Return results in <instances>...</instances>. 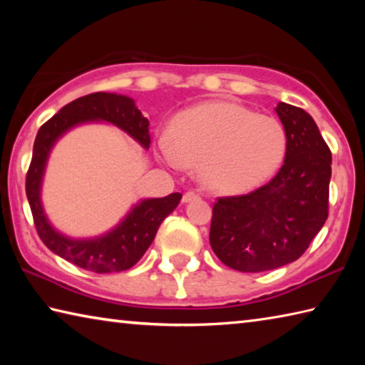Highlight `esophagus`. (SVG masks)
Returning <instances> with one entry per match:
<instances>
[{
  "label": "esophagus",
  "instance_id": "34e87169",
  "mask_svg": "<svg viewBox=\"0 0 365 365\" xmlns=\"http://www.w3.org/2000/svg\"><path fill=\"white\" fill-rule=\"evenodd\" d=\"M196 197H200V195L196 193V191H193V190H190V191H187V193L183 195V197H182V201L183 202H188V201H191V200H196Z\"/></svg>",
  "mask_w": 365,
  "mask_h": 365
}]
</instances>
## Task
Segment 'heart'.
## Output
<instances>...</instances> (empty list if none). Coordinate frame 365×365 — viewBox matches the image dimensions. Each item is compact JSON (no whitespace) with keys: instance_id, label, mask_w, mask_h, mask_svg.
<instances>
[{"instance_id":"heart-1","label":"heart","mask_w":365,"mask_h":365,"mask_svg":"<svg viewBox=\"0 0 365 365\" xmlns=\"http://www.w3.org/2000/svg\"><path fill=\"white\" fill-rule=\"evenodd\" d=\"M169 163L197 165V177L217 193H245L280 169L287 153L282 123L230 101H211L183 110L164 140Z\"/></svg>"}]
</instances>
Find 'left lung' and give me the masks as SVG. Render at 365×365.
<instances>
[{
    "mask_svg": "<svg viewBox=\"0 0 365 365\" xmlns=\"http://www.w3.org/2000/svg\"><path fill=\"white\" fill-rule=\"evenodd\" d=\"M287 135L283 165L269 183L212 207L211 248L240 272H265L299 259L329 217L331 153L304 109L277 104Z\"/></svg>",
    "mask_w": 365,
    "mask_h": 365,
    "instance_id": "left-lung-1",
    "label": "left lung"
}]
</instances>
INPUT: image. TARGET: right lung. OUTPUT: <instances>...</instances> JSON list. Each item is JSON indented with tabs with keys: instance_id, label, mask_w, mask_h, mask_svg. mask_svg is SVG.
Here are the masks:
<instances>
[{
	"instance_id": "obj_1",
	"label": "right lung",
	"mask_w": 365,
	"mask_h": 365,
	"mask_svg": "<svg viewBox=\"0 0 365 365\" xmlns=\"http://www.w3.org/2000/svg\"><path fill=\"white\" fill-rule=\"evenodd\" d=\"M103 120L122 128L143 148H150V122L135 106L132 98L115 93H91L66 104L51 119L43 123L34 143L32 163L26 178V193L32 209L35 228L41 242L54 255L77 267L109 274L133 267L153 243L156 232L182 200L180 193L153 197L138 202L113 230L91 240H73L54 230L41 207L40 190L45 165L56 140L78 123Z\"/></svg>"
}]
</instances>
